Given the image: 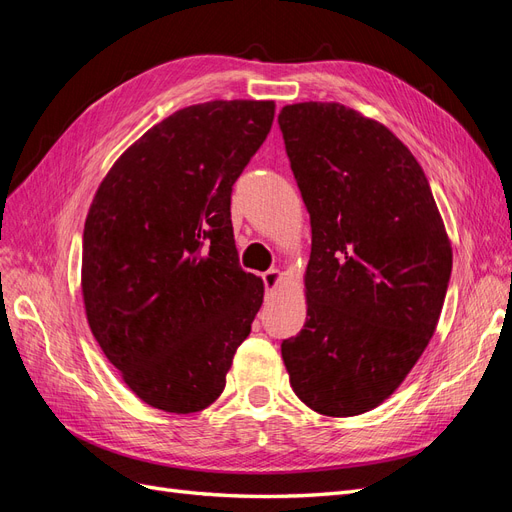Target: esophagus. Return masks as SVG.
<instances>
[{
	"instance_id": "obj_1",
	"label": "esophagus",
	"mask_w": 512,
	"mask_h": 512,
	"mask_svg": "<svg viewBox=\"0 0 512 512\" xmlns=\"http://www.w3.org/2000/svg\"><path fill=\"white\" fill-rule=\"evenodd\" d=\"M262 280H265L267 294H273L277 290V286H280V282H282V271L280 269H271V271H267L265 275H262Z\"/></svg>"
}]
</instances>
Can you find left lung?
I'll return each mask as SVG.
<instances>
[{
  "instance_id": "left-lung-1",
  "label": "left lung",
  "mask_w": 512,
  "mask_h": 512,
  "mask_svg": "<svg viewBox=\"0 0 512 512\" xmlns=\"http://www.w3.org/2000/svg\"><path fill=\"white\" fill-rule=\"evenodd\" d=\"M290 168L312 224L307 320L284 339L292 391L324 416L389 399L421 359L453 269V247L412 151L339 102L282 108Z\"/></svg>"
}]
</instances>
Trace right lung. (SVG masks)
<instances>
[{"instance_id":"1","label":"right lung","mask_w":512,"mask_h":512,"mask_svg":"<svg viewBox=\"0 0 512 512\" xmlns=\"http://www.w3.org/2000/svg\"><path fill=\"white\" fill-rule=\"evenodd\" d=\"M273 100L185 106L121 153L85 220L89 329L151 408L205 410L226 386L265 284L239 267L232 183L265 143Z\"/></svg>"}]
</instances>
